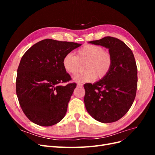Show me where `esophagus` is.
<instances>
[{
	"mask_svg": "<svg viewBox=\"0 0 155 155\" xmlns=\"http://www.w3.org/2000/svg\"><path fill=\"white\" fill-rule=\"evenodd\" d=\"M83 86V84L82 83H78V84H77V87H82Z\"/></svg>",
	"mask_w": 155,
	"mask_h": 155,
	"instance_id": "1",
	"label": "esophagus"
}]
</instances>
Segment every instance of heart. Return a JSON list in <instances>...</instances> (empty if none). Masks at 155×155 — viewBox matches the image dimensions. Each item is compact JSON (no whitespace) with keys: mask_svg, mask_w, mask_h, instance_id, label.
<instances>
[{"mask_svg":"<svg viewBox=\"0 0 155 155\" xmlns=\"http://www.w3.org/2000/svg\"><path fill=\"white\" fill-rule=\"evenodd\" d=\"M78 60L85 62V72L74 75L72 79L76 82H92L96 78H104L110 72L112 64V58L109 51L100 46L86 45L78 50L77 57L72 53L64 56L62 63L65 71L72 74L76 73L79 67Z\"/></svg>","mask_w":155,"mask_h":155,"instance_id":"obj_1","label":"heart"}]
</instances>
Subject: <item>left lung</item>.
I'll return each instance as SVG.
<instances>
[{"label": "left lung", "mask_w": 155, "mask_h": 155, "mask_svg": "<svg viewBox=\"0 0 155 155\" xmlns=\"http://www.w3.org/2000/svg\"><path fill=\"white\" fill-rule=\"evenodd\" d=\"M88 43L109 49L112 64L106 76L84 85L85 108L100 122H114L128 112L136 96L138 77L134 55L123 41L114 37H105Z\"/></svg>", "instance_id": "8db88e82"}]
</instances>
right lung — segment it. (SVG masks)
<instances>
[{
  "instance_id": "right-lung-1",
  "label": "right lung",
  "mask_w": 155,
  "mask_h": 155,
  "mask_svg": "<svg viewBox=\"0 0 155 155\" xmlns=\"http://www.w3.org/2000/svg\"><path fill=\"white\" fill-rule=\"evenodd\" d=\"M81 45L46 39L33 45L22 56L17 69L16 92L22 111L33 123L51 126L66 114L76 84L61 85L70 79L63 59Z\"/></svg>"
}]
</instances>
